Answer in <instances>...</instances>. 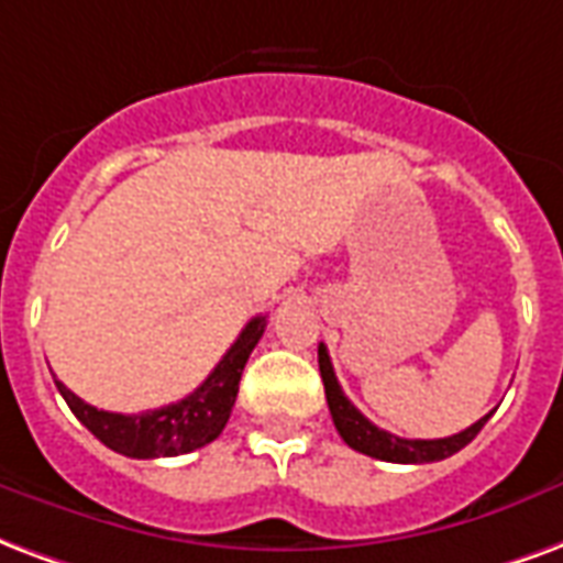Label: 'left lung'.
<instances>
[{"mask_svg":"<svg viewBox=\"0 0 563 563\" xmlns=\"http://www.w3.org/2000/svg\"><path fill=\"white\" fill-rule=\"evenodd\" d=\"M319 373H322L324 397H328V409H331L336 432L343 435V441L352 451L366 453V456H373V460L382 462L420 465V462L448 460L453 453H460L462 448L483 430V423L493 415V411H489L486 418L472 423L468 430L456 432V435H448V439H399L394 432L378 430L376 423H369V420L349 402V397L343 394V387L336 382L334 366H331V357H328V349H324V345H319Z\"/></svg>","mask_w":563,"mask_h":563,"instance_id":"1","label":"left lung"}]
</instances>
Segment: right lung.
<instances>
[{"instance_id":"obj_1","label":"right lung","mask_w":563,"mask_h":563,"mask_svg":"<svg viewBox=\"0 0 563 563\" xmlns=\"http://www.w3.org/2000/svg\"><path fill=\"white\" fill-rule=\"evenodd\" d=\"M262 331H265V316L250 319L239 340L229 345L223 361L211 369V376L194 394L169 402L164 409L143 411V415H115V411L95 409L89 402H82L62 382H56V387L82 427L95 439L103 441L110 451L131 456V460L181 456V453L206 448L208 441H214L223 432L239 397L244 364L260 343Z\"/></svg>"}]
</instances>
